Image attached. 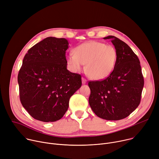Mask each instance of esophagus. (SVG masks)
<instances>
[{
    "label": "esophagus",
    "mask_w": 159,
    "mask_h": 159,
    "mask_svg": "<svg viewBox=\"0 0 159 159\" xmlns=\"http://www.w3.org/2000/svg\"><path fill=\"white\" fill-rule=\"evenodd\" d=\"M82 84H86V82H87V80H86L85 78L82 77Z\"/></svg>",
    "instance_id": "1"
}]
</instances>
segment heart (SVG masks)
<instances>
[{"label":"heart","instance_id":"b5f03b06","mask_svg":"<svg viewBox=\"0 0 159 159\" xmlns=\"http://www.w3.org/2000/svg\"><path fill=\"white\" fill-rule=\"evenodd\" d=\"M74 53L66 56V61L71 69L77 71L85 65V72L94 80L107 78L116 64L117 52L110 45L98 41L83 43L74 49Z\"/></svg>","mask_w":159,"mask_h":159}]
</instances>
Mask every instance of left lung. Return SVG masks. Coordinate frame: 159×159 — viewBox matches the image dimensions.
<instances>
[{
  "label": "left lung",
  "instance_id": "obj_1",
  "mask_svg": "<svg viewBox=\"0 0 159 159\" xmlns=\"http://www.w3.org/2000/svg\"><path fill=\"white\" fill-rule=\"evenodd\" d=\"M103 39L111 40L117 52L116 64L107 79L88 83L89 103L98 117L118 120L129 116L139 105L144 79L139 60L131 48L115 36Z\"/></svg>",
  "mask_w": 159,
  "mask_h": 159
}]
</instances>
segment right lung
<instances>
[{
    "label": "right lung",
    "mask_w": 159,
    "mask_h": 159,
    "mask_svg": "<svg viewBox=\"0 0 159 159\" xmlns=\"http://www.w3.org/2000/svg\"><path fill=\"white\" fill-rule=\"evenodd\" d=\"M66 39L49 37L25 54L18 82L23 107L36 120L48 122L61 119L69 100L82 85L81 76L67 70Z\"/></svg>",
    "instance_id": "add662e5"
}]
</instances>
